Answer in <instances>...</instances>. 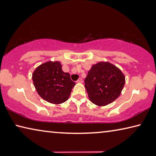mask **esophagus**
Returning <instances> with one entry per match:
<instances>
[{"instance_id": "1", "label": "esophagus", "mask_w": 156, "mask_h": 156, "mask_svg": "<svg viewBox=\"0 0 156 156\" xmlns=\"http://www.w3.org/2000/svg\"><path fill=\"white\" fill-rule=\"evenodd\" d=\"M76 82L77 83H82L83 82V79L81 78H78V80L76 81Z\"/></svg>"}]
</instances>
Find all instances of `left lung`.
Instances as JSON below:
<instances>
[{"label":"left lung","mask_w":156,"mask_h":156,"mask_svg":"<svg viewBox=\"0 0 156 156\" xmlns=\"http://www.w3.org/2000/svg\"><path fill=\"white\" fill-rule=\"evenodd\" d=\"M124 84V75L120 69L103 62L93 65L85 79L89 98L98 106L108 105L117 99Z\"/></svg>","instance_id":"left-lung-1"}]
</instances>
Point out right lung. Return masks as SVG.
I'll list each match as a JSON object with an SVG mask.
<instances>
[{
	"label": "right lung",
	"instance_id": "add662e5",
	"mask_svg": "<svg viewBox=\"0 0 156 156\" xmlns=\"http://www.w3.org/2000/svg\"><path fill=\"white\" fill-rule=\"evenodd\" d=\"M33 80L39 95L53 104L65 102L76 85L59 62H47L39 66L33 73Z\"/></svg>",
	"mask_w": 156,
	"mask_h": 156
}]
</instances>
